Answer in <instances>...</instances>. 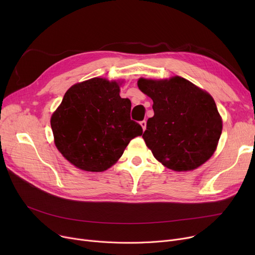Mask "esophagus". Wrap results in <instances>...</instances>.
Masks as SVG:
<instances>
[{"instance_id":"obj_1","label":"esophagus","mask_w":255,"mask_h":255,"mask_svg":"<svg viewBox=\"0 0 255 255\" xmlns=\"http://www.w3.org/2000/svg\"><path fill=\"white\" fill-rule=\"evenodd\" d=\"M140 126H141L142 130L144 131V130H145V128H146V121H145V120L141 121V122H140Z\"/></svg>"}]
</instances>
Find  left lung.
Listing matches in <instances>:
<instances>
[{"mask_svg":"<svg viewBox=\"0 0 255 255\" xmlns=\"http://www.w3.org/2000/svg\"><path fill=\"white\" fill-rule=\"evenodd\" d=\"M137 86L153 100L154 116L146 122L142 138L154 157L176 171L204 164L215 152L222 132L214 99L180 76L139 78Z\"/></svg>","mask_w":255,"mask_h":255,"instance_id":"left-lung-1","label":"left lung"}]
</instances>
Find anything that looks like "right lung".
Segmentation results:
<instances>
[{
	"mask_svg": "<svg viewBox=\"0 0 255 255\" xmlns=\"http://www.w3.org/2000/svg\"><path fill=\"white\" fill-rule=\"evenodd\" d=\"M130 111L116 82L96 77L72 86L50 119L58 150L80 169L106 170L142 134Z\"/></svg>",
	"mask_w": 255,
	"mask_h": 255,
	"instance_id": "obj_1",
	"label": "right lung"
}]
</instances>
